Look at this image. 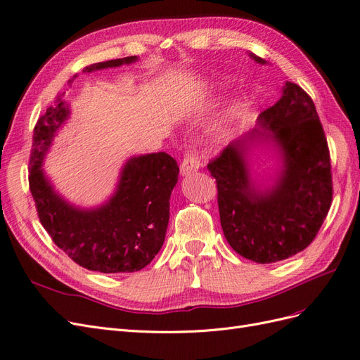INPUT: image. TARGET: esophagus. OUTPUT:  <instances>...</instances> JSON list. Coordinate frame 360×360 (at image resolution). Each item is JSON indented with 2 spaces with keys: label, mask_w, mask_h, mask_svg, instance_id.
<instances>
[{
  "label": "esophagus",
  "mask_w": 360,
  "mask_h": 360,
  "mask_svg": "<svg viewBox=\"0 0 360 360\" xmlns=\"http://www.w3.org/2000/svg\"><path fill=\"white\" fill-rule=\"evenodd\" d=\"M199 167H200L199 155L195 154V150H187L181 163V175L182 176L190 175V173L199 170Z\"/></svg>",
  "instance_id": "esophagus-1"
}]
</instances>
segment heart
I'll return each instance as SVG.
<instances>
[{"instance_id":"1","label":"heart","mask_w":360,"mask_h":360,"mask_svg":"<svg viewBox=\"0 0 360 360\" xmlns=\"http://www.w3.org/2000/svg\"><path fill=\"white\" fill-rule=\"evenodd\" d=\"M233 115H235V109H230L226 117L221 121H218L212 127V130L210 133L211 143L218 145V143H221L224 139L227 137V134H229V121L231 120V117H233Z\"/></svg>"}]
</instances>
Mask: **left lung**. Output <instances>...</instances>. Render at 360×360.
<instances>
[{
    "instance_id": "obj_1",
    "label": "left lung",
    "mask_w": 360,
    "mask_h": 360,
    "mask_svg": "<svg viewBox=\"0 0 360 360\" xmlns=\"http://www.w3.org/2000/svg\"><path fill=\"white\" fill-rule=\"evenodd\" d=\"M259 64L260 56L250 55ZM259 127L207 165L217 181L219 221L230 247L256 263H275L314 240L332 203L330 155L314 103L293 82L260 113ZM256 143H274L282 169L269 188L249 175L246 155Z\"/></svg>"
}]
</instances>
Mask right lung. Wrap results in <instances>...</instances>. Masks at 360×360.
<instances>
[{"label":"right lung","instance_id":"1","mask_svg":"<svg viewBox=\"0 0 360 360\" xmlns=\"http://www.w3.org/2000/svg\"><path fill=\"white\" fill-rule=\"evenodd\" d=\"M134 61L137 56L120 58L91 64L84 72ZM63 96L46 109L32 134L28 179L40 223L55 245L85 269L103 274L141 271L163 247L170 194L179 175L176 160L166 153L131 157L106 203L92 210L70 205L53 190L41 167L56 130L70 117Z\"/></svg>","mask_w":360,"mask_h":360}]
</instances>
